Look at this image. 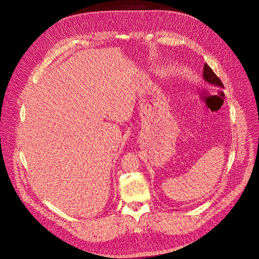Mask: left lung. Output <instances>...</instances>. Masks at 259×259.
I'll list each match as a JSON object with an SVG mask.
<instances>
[{"label": "left lung", "instance_id": "left-lung-1", "mask_svg": "<svg viewBox=\"0 0 259 259\" xmlns=\"http://www.w3.org/2000/svg\"><path fill=\"white\" fill-rule=\"evenodd\" d=\"M203 78H205V80L207 81V83L213 85V86H216L219 88H224V85L222 83V80L219 78V76H216V74L213 72V70L211 69V68L205 64L203 65Z\"/></svg>", "mask_w": 259, "mask_h": 259}]
</instances>
